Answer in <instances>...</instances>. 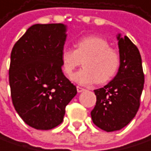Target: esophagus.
Returning a JSON list of instances; mask_svg holds the SVG:
<instances>
[{
	"instance_id": "34e87169",
	"label": "esophagus",
	"mask_w": 151,
	"mask_h": 151,
	"mask_svg": "<svg viewBox=\"0 0 151 151\" xmlns=\"http://www.w3.org/2000/svg\"><path fill=\"white\" fill-rule=\"evenodd\" d=\"M76 89H77V92H78V93H81V92H83V91H84L85 90L83 88H82V87H80V86H77V87H76Z\"/></svg>"
}]
</instances>
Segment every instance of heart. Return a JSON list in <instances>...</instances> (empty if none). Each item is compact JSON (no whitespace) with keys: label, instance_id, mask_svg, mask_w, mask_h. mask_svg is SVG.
Masks as SVG:
<instances>
[{"label":"heart","instance_id":"heart-1","mask_svg":"<svg viewBox=\"0 0 151 151\" xmlns=\"http://www.w3.org/2000/svg\"><path fill=\"white\" fill-rule=\"evenodd\" d=\"M75 46L76 49L64 47L61 53L63 71L68 76L83 61V68L72 76L75 83L84 86L96 82L103 84L115 76L120 56L106 39L96 35L83 36L76 41Z\"/></svg>","mask_w":151,"mask_h":151}]
</instances>
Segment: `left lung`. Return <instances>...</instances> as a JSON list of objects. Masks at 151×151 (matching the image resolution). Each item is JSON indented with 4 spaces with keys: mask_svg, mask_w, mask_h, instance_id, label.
I'll list each match as a JSON object with an SVG mask.
<instances>
[{
    "mask_svg": "<svg viewBox=\"0 0 151 151\" xmlns=\"http://www.w3.org/2000/svg\"><path fill=\"white\" fill-rule=\"evenodd\" d=\"M120 66L116 76L104 88L95 89L96 106L91 118L107 132L123 129L135 117L139 106L144 75L140 52L128 36H117Z\"/></svg>",
    "mask_w": 151,
    "mask_h": 151,
    "instance_id": "8db88e82",
    "label": "left lung"
}]
</instances>
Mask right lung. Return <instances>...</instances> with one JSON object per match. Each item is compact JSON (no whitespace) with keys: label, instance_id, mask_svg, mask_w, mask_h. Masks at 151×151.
<instances>
[{"label":"right lung","instance_id":"right-lung-1","mask_svg":"<svg viewBox=\"0 0 151 151\" xmlns=\"http://www.w3.org/2000/svg\"><path fill=\"white\" fill-rule=\"evenodd\" d=\"M67 38L63 23L35 24L16 42L10 56L9 85L14 107L28 126L47 130L63 122L76 87L62 71Z\"/></svg>","mask_w":151,"mask_h":151}]
</instances>
